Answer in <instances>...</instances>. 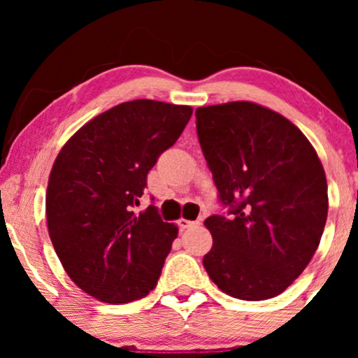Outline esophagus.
<instances>
[{
	"instance_id": "obj_1",
	"label": "esophagus",
	"mask_w": 358,
	"mask_h": 358,
	"mask_svg": "<svg viewBox=\"0 0 358 358\" xmlns=\"http://www.w3.org/2000/svg\"><path fill=\"white\" fill-rule=\"evenodd\" d=\"M200 222L199 220H187V219H180L178 220V227L185 231V229H190V227H195V225H199Z\"/></svg>"
}]
</instances>
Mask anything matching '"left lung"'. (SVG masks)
<instances>
[{
	"label": "left lung",
	"mask_w": 358,
	"mask_h": 358,
	"mask_svg": "<svg viewBox=\"0 0 358 358\" xmlns=\"http://www.w3.org/2000/svg\"><path fill=\"white\" fill-rule=\"evenodd\" d=\"M196 134L227 217L210 215L203 268L245 301L281 294L318 249L327 176L315 148L285 116L248 101L195 110Z\"/></svg>",
	"instance_id": "obj_1"
}]
</instances>
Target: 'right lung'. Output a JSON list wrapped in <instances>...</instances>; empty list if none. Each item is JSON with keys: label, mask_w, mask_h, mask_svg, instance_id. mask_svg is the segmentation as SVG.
Returning a JSON list of instances; mask_svg holds the SVG:
<instances>
[{"label": "right lung", "mask_w": 358, "mask_h": 358, "mask_svg": "<svg viewBox=\"0 0 358 358\" xmlns=\"http://www.w3.org/2000/svg\"><path fill=\"white\" fill-rule=\"evenodd\" d=\"M190 106L136 99L114 106L65 143L47 188L48 234L65 273L99 301L146 296L178 236L150 205L146 176L190 121Z\"/></svg>", "instance_id": "1"}]
</instances>
